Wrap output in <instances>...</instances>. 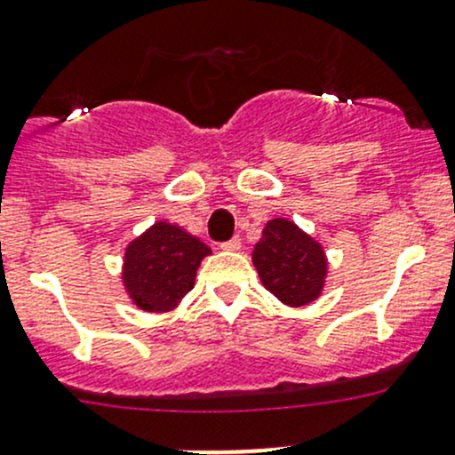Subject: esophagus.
Wrapping results in <instances>:
<instances>
[{"instance_id":"1","label":"esophagus","mask_w":455,"mask_h":455,"mask_svg":"<svg viewBox=\"0 0 455 455\" xmlns=\"http://www.w3.org/2000/svg\"><path fill=\"white\" fill-rule=\"evenodd\" d=\"M242 246V237L240 235H235V237H231V240H227V242H222V249L224 251H237Z\"/></svg>"}]
</instances>
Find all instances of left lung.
I'll use <instances>...</instances> for the list:
<instances>
[{
	"instance_id": "left-lung-1",
	"label": "left lung",
	"mask_w": 455,
	"mask_h": 455,
	"mask_svg": "<svg viewBox=\"0 0 455 455\" xmlns=\"http://www.w3.org/2000/svg\"><path fill=\"white\" fill-rule=\"evenodd\" d=\"M253 264L262 284L291 307H302L320 295L326 258L313 237L289 220H271L255 244Z\"/></svg>"
}]
</instances>
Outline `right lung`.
<instances>
[{
	"mask_svg": "<svg viewBox=\"0 0 455 455\" xmlns=\"http://www.w3.org/2000/svg\"><path fill=\"white\" fill-rule=\"evenodd\" d=\"M209 253L197 237L157 222L126 249V289L144 311H169L193 289L197 267Z\"/></svg>",
	"mask_w": 455,
	"mask_h": 455,
	"instance_id": "1",
	"label": "right lung"
}]
</instances>
